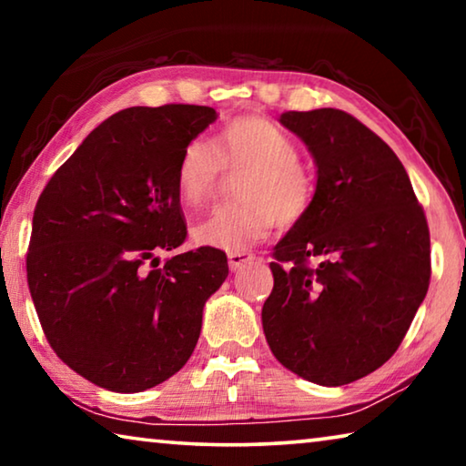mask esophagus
I'll return each instance as SVG.
<instances>
[{
  "instance_id": "esophagus-1",
  "label": "esophagus",
  "mask_w": 466,
  "mask_h": 466,
  "mask_svg": "<svg viewBox=\"0 0 466 466\" xmlns=\"http://www.w3.org/2000/svg\"><path fill=\"white\" fill-rule=\"evenodd\" d=\"M252 258H255V255H252V252H248V250H234V252H228V265H230L232 271L240 269L242 265L250 263Z\"/></svg>"
}]
</instances>
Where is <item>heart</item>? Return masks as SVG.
Returning <instances> with one entry per match:
<instances>
[{
	"instance_id": "1",
	"label": "heart",
	"mask_w": 466,
	"mask_h": 466,
	"mask_svg": "<svg viewBox=\"0 0 466 466\" xmlns=\"http://www.w3.org/2000/svg\"><path fill=\"white\" fill-rule=\"evenodd\" d=\"M224 168H247L236 185L240 201L218 208L193 228L195 242L228 252L267 238L279 224L291 228L309 216L317 195L314 172L299 160L296 139L278 123L240 115L224 123L214 144L191 139L177 162V191L188 208L214 199Z\"/></svg>"
}]
</instances>
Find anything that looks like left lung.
Wrapping results in <instances>:
<instances>
[{
    "instance_id": "1",
    "label": "left lung",
    "mask_w": 466,
    "mask_h": 466,
    "mask_svg": "<svg viewBox=\"0 0 466 466\" xmlns=\"http://www.w3.org/2000/svg\"><path fill=\"white\" fill-rule=\"evenodd\" d=\"M314 156L317 195L273 248L263 330L306 380L350 384L399 350L430 288V228L397 154L339 108L281 115Z\"/></svg>"
}]
</instances>
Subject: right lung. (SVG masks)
<instances>
[{"mask_svg":"<svg viewBox=\"0 0 466 466\" xmlns=\"http://www.w3.org/2000/svg\"><path fill=\"white\" fill-rule=\"evenodd\" d=\"M214 121V108L195 105L119 110L38 197L30 296L53 351L102 389L139 392L177 374L199 339L205 299L228 278L214 247L156 258L187 238L177 162Z\"/></svg>","mask_w":466,"mask_h":466,"instance_id":"obj_1","label":"right lung"}]
</instances>
